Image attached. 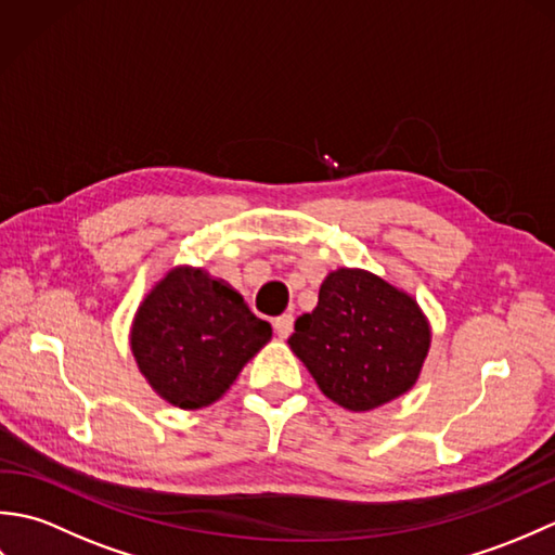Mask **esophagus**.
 Returning a JSON list of instances; mask_svg holds the SVG:
<instances>
[{"label":"esophagus","instance_id":"34e87169","mask_svg":"<svg viewBox=\"0 0 555 555\" xmlns=\"http://www.w3.org/2000/svg\"><path fill=\"white\" fill-rule=\"evenodd\" d=\"M274 332L279 338H288L293 334V317L291 314H281L274 320Z\"/></svg>","mask_w":555,"mask_h":555}]
</instances>
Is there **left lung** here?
Instances as JSON below:
<instances>
[{
	"label": "left lung",
	"instance_id": "1",
	"mask_svg": "<svg viewBox=\"0 0 555 555\" xmlns=\"http://www.w3.org/2000/svg\"><path fill=\"white\" fill-rule=\"evenodd\" d=\"M429 340L427 317L408 293L370 271L336 269L288 346L326 398L364 412L412 388Z\"/></svg>",
	"mask_w": 555,
	"mask_h": 555
}]
</instances>
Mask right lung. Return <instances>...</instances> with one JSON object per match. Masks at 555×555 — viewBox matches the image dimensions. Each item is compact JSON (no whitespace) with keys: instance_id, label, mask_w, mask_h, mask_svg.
<instances>
[{"instance_id":"right-lung-1","label":"right lung","mask_w":555,"mask_h":555,"mask_svg":"<svg viewBox=\"0 0 555 555\" xmlns=\"http://www.w3.org/2000/svg\"><path fill=\"white\" fill-rule=\"evenodd\" d=\"M271 338L231 286L203 269L176 267L138 308L131 348L140 372L171 405H211Z\"/></svg>"}]
</instances>
